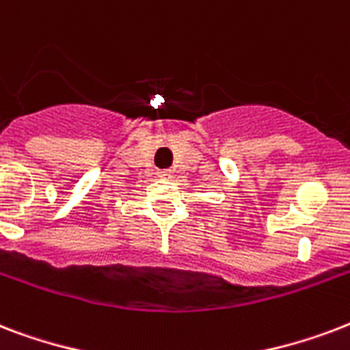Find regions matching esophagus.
<instances>
[{
    "label": "esophagus",
    "instance_id": "34e87169",
    "mask_svg": "<svg viewBox=\"0 0 350 350\" xmlns=\"http://www.w3.org/2000/svg\"><path fill=\"white\" fill-rule=\"evenodd\" d=\"M172 176H174L172 170H161L159 172V178H163V180H172Z\"/></svg>",
    "mask_w": 350,
    "mask_h": 350
}]
</instances>
